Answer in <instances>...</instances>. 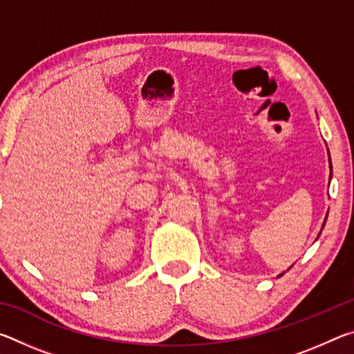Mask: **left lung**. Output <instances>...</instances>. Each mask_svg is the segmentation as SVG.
Instances as JSON below:
<instances>
[{
	"instance_id": "left-lung-1",
	"label": "left lung",
	"mask_w": 354,
	"mask_h": 354,
	"mask_svg": "<svg viewBox=\"0 0 354 354\" xmlns=\"http://www.w3.org/2000/svg\"><path fill=\"white\" fill-rule=\"evenodd\" d=\"M326 217H328V215H326ZM325 221H326V218H325ZM323 226H325V223H323ZM322 230H323V227H322ZM320 234H322V232H320ZM320 234H319V236H320ZM283 274H284V273H281L279 277H283Z\"/></svg>"
}]
</instances>
